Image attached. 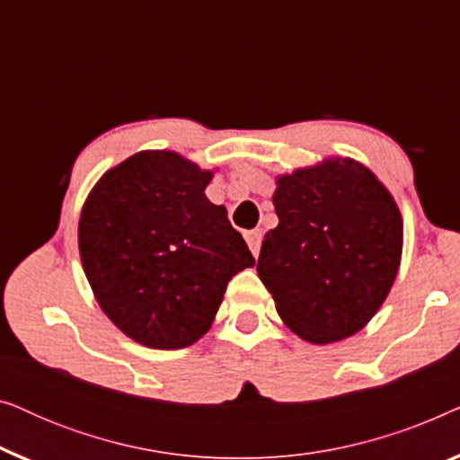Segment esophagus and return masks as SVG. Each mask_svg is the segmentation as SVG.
I'll return each instance as SVG.
<instances>
[{"label": "esophagus", "instance_id": "34e87169", "mask_svg": "<svg viewBox=\"0 0 460 460\" xmlns=\"http://www.w3.org/2000/svg\"><path fill=\"white\" fill-rule=\"evenodd\" d=\"M244 238H247V244L251 249V253H253L255 257L260 255V249H261V238H263V232L261 230H251L244 234Z\"/></svg>", "mask_w": 460, "mask_h": 460}]
</instances>
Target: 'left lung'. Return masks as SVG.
<instances>
[{"label":"left lung","instance_id":"8db88e82","mask_svg":"<svg viewBox=\"0 0 460 460\" xmlns=\"http://www.w3.org/2000/svg\"><path fill=\"white\" fill-rule=\"evenodd\" d=\"M279 226L257 274L285 324L310 343H335L375 316L400 268L402 217L375 173L329 159L276 180Z\"/></svg>","mask_w":460,"mask_h":460}]
</instances>
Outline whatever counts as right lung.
<instances>
[{
	"mask_svg": "<svg viewBox=\"0 0 460 460\" xmlns=\"http://www.w3.org/2000/svg\"><path fill=\"white\" fill-rule=\"evenodd\" d=\"M211 172L144 150L106 172L79 219V253L100 307L134 341L188 348L209 331L230 279L255 263Z\"/></svg>",
	"mask_w": 460,
	"mask_h": 460,
	"instance_id": "obj_1",
	"label": "right lung"
}]
</instances>
